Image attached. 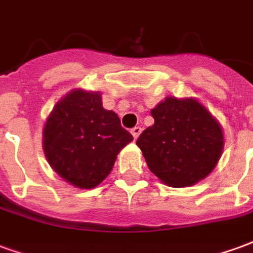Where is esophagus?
Here are the masks:
<instances>
[{"instance_id": "obj_1", "label": "esophagus", "mask_w": 253, "mask_h": 253, "mask_svg": "<svg viewBox=\"0 0 253 253\" xmlns=\"http://www.w3.org/2000/svg\"><path fill=\"white\" fill-rule=\"evenodd\" d=\"M141 132H142V128H141L139 126H135L134 128H131V134H132V137H134V139H137Z\"/></svg>"}]
</instances>
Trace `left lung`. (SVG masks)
<instances>
[{
	"instance_id": "8db88e82",
	"label": "left lung",
	"mask_w": 253,
	"mask_h": 253,
	"mask_svg": "<svg viewBox=\"0 0 253 253\" xmlns=\"http://www.w3.org/2000/svg\"><path fill=\"white\" fill-rule=\"evenodd\" d=\"M152 116L154 125L138 137L137 145L163 183L192 186L215 168L223 149L222 128L199 101L167 97Z\"/></svg>"
}]
</instances>
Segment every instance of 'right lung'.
<instances>
[{
	"label": "right lung",
	"mask_w": 253,
	"mask_h": 253,
	"mask_svg": "<svg viewBox=\"0 0 253 253\" xmlns=\"http://www.w3.org/2000/svg\"><path fill=\"white\" fill-rule=\"evenodd\" d=\"M132 141L114 111L103 108L99 92L74 89L58 101L43 130L51 168L78 188H93L110 175L118 153Z\"/></svg>",
	"instance_id": "right-lung-1"
}]
</instances>
